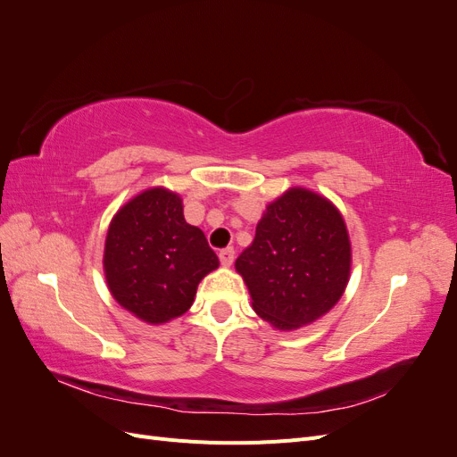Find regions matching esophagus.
<instances>
[{
	"instance_id": "34e87169",
	"label": "esophagus",
	"mask_w": 457,
	"mask_h": 457,
	"mask_svg": "<svg viewBox=\"0 0 457 457\" xmlns=\"http://www.w3.org/2000/svg\"><path fill=\"white\" fill-rule=\"evenodd\" d=\"M219 259H220V265L230 267L232 261H234V250L232 247H225V250L219 252Z\"/></svg>"
}]
</instances>
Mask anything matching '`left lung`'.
Wrapping results in <instances>:
<instances>
[{
	"instance_id": "obj_1",
	"label": "left lung",
	"mask_w": 457,
	"mask_h": 457,
	"mask_svg": "<svg viewBox=\"0 0 457 457\" xmlns=\"http://www.w3.org/2000/svg\"><path fill=\"white\" fill-rule=\"evenodd\" d=\"M253 311L278 329H295L341 299L351 272L345 220L326 198L287 190L257 223L255 238L237 259Z\"/></svg>"
}]
</instances>
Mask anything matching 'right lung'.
<instances>
[{"mask_svg":"<svg viewBox=\"0 0 457 457\" xmlns=\"http://www.w3.org/2000/svg\"><path fill=\"white\" fill-rule=\"evenodd\" d=\"M219 267L204 232L185 220L181 198L150 188L133 198L110 223L104 274L123 309L148 324L187 312L207 272Z\"/></svg>","mask_w":457,"mask_h":457,"instance_id":"1","label":"right lung"}]
</instances>
